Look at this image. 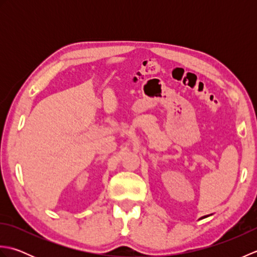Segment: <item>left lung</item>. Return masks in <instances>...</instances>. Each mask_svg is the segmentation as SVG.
Returning a JSON list of instances; mask_svg holds the SVG:
<instances>
[{
  "label": "left lung",
  "mask_w": 257,
  "mask_h": 257,
  "mask_svg": "<svg viewBox=\"0 0 257 257\" xmlns=\"http://www.w3.org/2000/svg\"><path fill=\"white\" fill-rule=\"evenodd\" d=\"M204 217H207V215H205V216H203V217H201V219H204Z\"/></svg>",
  "instance_id": "8db88e82"
}]
</instances>
